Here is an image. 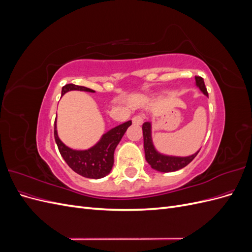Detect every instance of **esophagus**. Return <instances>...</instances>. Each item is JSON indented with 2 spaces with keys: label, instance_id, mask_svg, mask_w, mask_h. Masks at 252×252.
Listing matches in <instances>:
<instances>
[{
  "label": "esophagus",
  "instance_id": "obj_1",
  "mask_svg": "<svg viewBox=\"0 0 252 252\" xmlns=\"http://www.w3.org/2000/svg\"><path fill=\"white\" fill-rule=\"evenodd\" d=\"M143 122H144V116L142 113L135 114V116L132 118V123L134 125H142Z\"/></svg>",
  "mask_w": 252,
  "mask_h": 252
}]
</instances>
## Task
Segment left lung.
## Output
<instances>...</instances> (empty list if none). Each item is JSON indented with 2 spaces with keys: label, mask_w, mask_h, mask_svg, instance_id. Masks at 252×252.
Wrapping results in <instances>:
<instances>
[{
  "label": "left lung",
  "mask_w": 252,
  "mask_h": 252,
  "mask_svg": "<svg viewBox=\"0 0 252 252\" xmlns=\"http://www.w3.org/2000/svg\"><path fill=\"white\" fill-rule=\"evenodd\" d=\"M195 82L196 86L199 87L202 93L208 96L207 89H206L204 79L199 75H195ZM143 136H144V149H145V158L148 164L152 167V168L162 171V172H172L177 171L179 169L184 168L192 159L199 154V151L196 154L190 156V157H168L158 154V152L155 149L154 144H152L151 140V125L149 122H145L143 124Z\"/></svg>",
  "instance_id": "obj_1"
}]
</instances>
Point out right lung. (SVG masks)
I'll return each instance as SVG.
<instances>
[{
  "label": "right lung",
  "mask_w": 252,
  "mask_h": 252,
  "mask_svg": "<svg viewBox=\"0 0 252 252\" xmlns=\"http://www.w3.org/2000/svg\"><path fill=\"white\" fill-rule=\"evenodd\" d=\"M69 90L94 93V90L87 87L67 84L62 88V95ZM56 122L57 119L55 121V140L61 156L74 172L89 179H101L110 172L113 166L114 150L121 139L123 138L127 128L131 125V121H128L126 123L112 128L111 130L102 136L100 142L88 150H72L59 139Z\"/></svg>",
  "instance_id": "add662e5"
}]
</instances>
